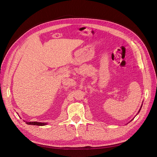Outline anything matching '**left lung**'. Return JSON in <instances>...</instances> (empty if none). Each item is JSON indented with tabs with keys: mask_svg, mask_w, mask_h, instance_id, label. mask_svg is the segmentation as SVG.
I'll return each mask as SVG.
<instances>
[{
	"mask_svg": "<svg viewBox=\"0 0 157 157\" xmlns=\"http://www.w3.org/2000/svg\"><path fill=\"white\" fill-rule=\"evenodd\" d=\"M141 107H142V105H141V107H140V110H139V111H138V113H140V110H141Z\"/></svg>",
	"mask_w": 157,
	"mask_h": 157,
	"instance_id": "left-lung-1",
	"label": "left lung"
}]
</instances>
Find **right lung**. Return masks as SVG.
I'll return each instance as SVG.
<instances>
[{
  "label": "right lung",
  "instance_id": "right-lung-1",
  "mask_svg": "<svg viewBox=\"0 0 157 157\" xmlns=\"http://www.w3.org/2000/svg\"><path fill=\"white\" fill-rule=\"evenodd\" d=\"M25 123L27 124L36 125V126H45L47 124L46 122H25Z\"/></svg>",
  "mask_w": 157,
  "mask_h": 157
}]
</instances>
